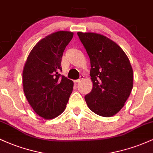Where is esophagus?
Listing matches in <instances>:
<instances>
[{
  "label": "esophagus",
  "mask_w": 153,
  "mask_h": 153,
  "mask_svg": "<svg viewBox=\"0 0 153 153\" xmlns=\"http://www.w3.org/2000/svg\"><path fill=\"white\" fill-rule=\"evenodd\" d=\"M83 78H84L83 75H80V79H78V80H74V81H75V82H79L81 81V80H82Z\"/></svg>",
  "instance_id": "esophagus-1"
}]
</instances>
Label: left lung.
Segmentation results:
<instances>
[{
	"label": "left lung",
	"instance_id": "left-lung-1",
	"mask_svg": "<svg viewBox=\"0 0 153 153\" xmlns=\"http://www.w3.org/2000/svg\"><path fill=\"white\" fill-rule=\"evenodd\" d=\"M91 59L93 83L85 102L96 114L110 117L123 108L133 88V71L127 54L103 35L78 32Z\"/></svg>",
	"mask_w": 153,
	"mask_h": 153
}]
</instances>
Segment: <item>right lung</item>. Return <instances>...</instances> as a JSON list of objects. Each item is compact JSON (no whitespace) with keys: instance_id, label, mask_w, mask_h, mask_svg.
Here are the masks:
<instances>
[{"instance_id":"1","label":"right lung","mask_w":153,"mask_h":153,"mask_svg":"<svg viewBox=\"0 0 153 153\" xmlns=\"http://www.w3.org/2000/svg\"><path fill=\"white\" fill-rule=\"evenodd\" d=\"M73 32L59 31L40 40L28 56L23 70V88L33 110L45 119L58 117L65 109L73 82L59 71L65 49Z\"/></svg>"}]
</instances>
